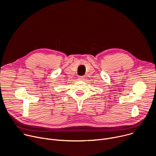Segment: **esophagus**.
<instances>
[{
	"label": "esophagus",
	"instance_id": "34e87169",
	"mask_svg": "<svg viewBox=\"0 0 156 156\" xmlns=\"http://www.w3.org/2000/svg\"><path fill=\"white\" fill-rule=\"evenodd\" d=\"M78 80H80V81H83V80H84V76H80L78 77Z\"/></svg>",
	"mask_w": 156,
	"mask_h": 156
}]
</instances>
